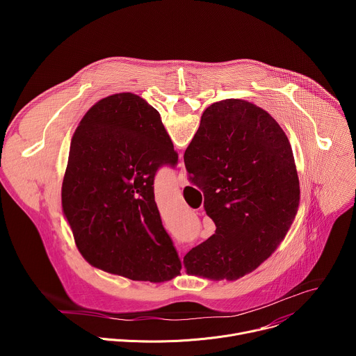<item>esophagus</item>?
Wrapping results in <instances>:
<instances>
[{
  "mask_svg": "<svg viewBox=\"0 0 356 356\" xmlns=\"http://www.w3.org/2000/svg\"><path fill=\"white\" fill-rule=\"evenodd\" d=\"M177 184H179V187H184V186L187 184V179H186V170H184L183 165H181V169H180V172H179V176H177Z\"/></svg>",
  "mask_w": 356,
  "mask_h": 356,
  "instance_id": "34e87169",
  "label": "esophagus"
}]
</instances>
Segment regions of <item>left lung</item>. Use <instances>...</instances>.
Returning a JSON list of instances; mask_svg holds the SVG:
<instances>
[{
    "mask_svg": "<svg viewBox=\"0 0 356 356\" xmlns=\"http://www.w3.org/2000/svg\"><path fill=\"white\" fill-rule=\"evenodd\" d=\"M177 162L161 114L139 95L114 94L87 111L72 139L62 206L91 266L154 283L180 275L154 193L158 170Z\"/></svg>",
    "mask_w": 356,
    "mask_h": 356,
    "instance_id": "left-lung-1",
    "label": "left lung"
}]
</instances>
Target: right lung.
<instances>
[{"instance_id":"obj_1","label":"right lung","mask_w":356,"mask_h":356,"mask_svg":"<svg viewBox=\"0 0 356 356\" xmlns=\"http://www.w3.org/2000/svg\"><path fill=\"white\" fill-rule=\"evenodd\" d=\"M184 165L217 227L184 257L187 273L236 280L255 270L286 236L300 201L293 152L280 125L248 101L222 99L202 113Z\"/></svg>"}]
</instances>
